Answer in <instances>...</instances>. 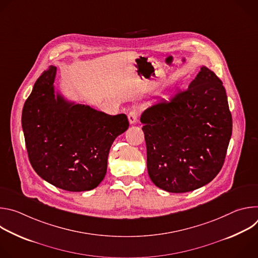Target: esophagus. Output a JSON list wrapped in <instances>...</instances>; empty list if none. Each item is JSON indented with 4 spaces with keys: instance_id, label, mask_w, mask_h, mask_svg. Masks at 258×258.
I'll use <instances>...</instances> for the list:
<instances>
[{
    "instance_id": "obj_1",
    "label": "esophagus",
    "mask_w": 258,
    "mask_h": 258,
    "mask_svg": "<svg viewBox=\"0 0 258 258\" xmlns=\"http://www.w3.org/2000/svg\"><path fill=\"white\" fill-rule=\"evenodd\" d=\"M127 117H128V121H130V123H131V124H134V123H136V122H137L139 115H138V113H137L136 111H131V112L128 113Z\"/></svg>"
}]
</instances>
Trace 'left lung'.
Instances as JSON below:
<instances>
[{
	"instance_id": "1",
	"label": "left lung",
	"mask_w": 258,
	"mask_h": 258,
	"mask_svg": "<svg viewBox=\"0 0 258 258\" xmlns=\"http://www.w3.org/2000/svg\"><path fill=\"white\" fill-rule=\"evenodd\" d=\"M141 122L147 168L158 188L170 193L194 191L222 169L233 120L223 83L206 66L186 91L147 108Z\"/></svg>"
}]
</instances>
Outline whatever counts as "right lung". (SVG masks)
<instances>
[{"instance_id": "obj_1", "label": "right lung", "mask_w": 258, "mask_h": 258, "mask_svg": "<svg viewBox=\"0 0 258 258\" xmlns=\"http://www.w3.org/2000/svg\"><path fill=\"white\" fill-rule=\"evenodd\" d=\"M56 70L42 73L22 109L29 162L59 189L90 191L103 180L111 145L130 123L125 114L108 115L55 94Z\"/></svg>"}]
</instances>
